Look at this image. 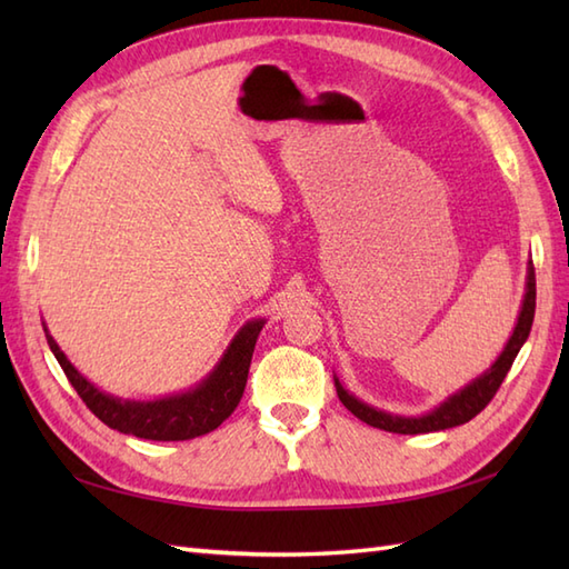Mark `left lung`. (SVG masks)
I'll use <instances>...</instances> for the list:
<instances>
[{"mask_svg":"<svg viewBox=\"0 0 569 569\" xmlns=\"http://www.w3.org/2000/svg\"><path fill=\"white\" fill-rule=\"evenodd\" d=\"M533 316H536V269H533V263H530V269H528V291H526V298H523L521 316H518L516 330L511 335L509 345H506L503 355L497 359V365H493L485 373V377H479L477 381H471L467 389L455 393L452 398H447V401L440 408H435L432 413H428V416L401 418V416L383 413V410H377V408H369L367 403L357 401L355 396H349L340 386V381L335 379L337 396H340V401L345 403V408L352 410V413L359 420H365L367 426L386 430V432L418 435V432H435V430H447V428L462 426V422H469L471 418L479 416L481 410L489 406L491 398L497 396L499 386L503 383L506 373H509V369L513 365L518 349H521L523 342L528 340L530 325H533Z\"/></svg>","mask_w":569,"mask_h":569,"instance_id":"1","label":"left lung"}]
</instances>
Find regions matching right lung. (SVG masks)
Segmentation results:
<instances>
[{
    "instance_id": "right-lung-1",
    "label": "right lung",
    "mask_w": 569,
    "mask_h": 569,
    "mask_svg": "<svg viewBox=\"0 0 569 569\" xmlns=\"http://www.w3.org/2000/svg\"><path fill=\"white\" fill-rule=\"evenodd\" d=\"M261 320H253L241 328L234 337L232 347L227 349L220 367H217L210 379L200 383L196 391L183 396L161 398V401L137 403V401H117L94 389V386L82 379L78 369L70 365L66 355L60 352L51 335H46L48 347L56 355L60 369L66 371L72 389L78 391L82 403L98 416L104 426H110L124 435H137L143 440H192L200 435H208L234 413V408L244 393L249 365L253 355V345L261 332Z\"/></svg>"
}]
</instances>
